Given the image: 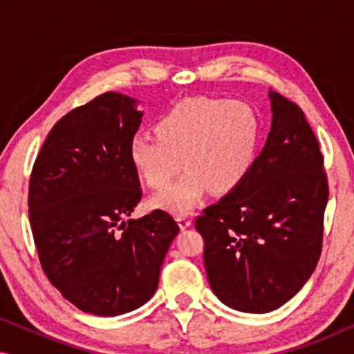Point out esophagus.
<instances>
[{"instance_id": "esophagus-1", "label": "esophagus", "mask_w": 354, "mask_h": 354, "mask_svg": "<svg viewBox=\"0 0 354 354\" xmlns=\"http://www.w3.org/2000/svg\"><path fill=\"white\" fill-rule=\"evenodd\" d=\"M177 222H178V227H180L182 230H185L192 225V219L188 216H177Z\"/></svg>"}]
</instances>
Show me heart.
<instances>
[{
	"label": "heart",
	"mask_w": 354,
	"mask_h": 354,
	"mask_svg": "<svg viewBox=\"0 0 354 354\" xmlns=\"http://www.w3.org/2000/svg\"><path fill=\"white\" fill-rule=\"evenodd\" d=\"M156 136L130 140L129 158L149 188H162L180 170L181 178L153 196L151 206L176 216L195 209L206 192L239 187L258 158L263 127L245 101L192 98L169 109L154 125Z\"/></svg>",
	"instance_id": "obj_1"
}]
</instances>
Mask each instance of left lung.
<instances>
[{
    "label": "left lung",
    "instance_id": "1",
    "mask_svg": "<svg viewBox=\"0 0 354 354\" xmlns=\"http://www.w3.org/2000/svg\"><path fill=\"white\" fill-rule=\"evenodd\" d=\"M272 125L248 176L195 221L206 275L222 303L263 314L297 295L322 248L328 183L304 113L269 91Z\"/></svg>",
    "mask_w": 354,
    "mask_h": 354
}]
</instances>
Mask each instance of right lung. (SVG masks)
I'll return each instance as SVG.
<instances>
[{
    "instance_id": "1",
    "label": "right lung",
    "mask_w": 354,
    "mask_h": 354,
    "mask_svg": "<svg viewBox=\"0 0 354 354\" xmlns=\"http://www.w3.org/2000/svg\"><path fill=\"white\" fill-rule=\"evenodd\" d=\"M142 118L127 95L96 96L57 120L32 169L28 219L41 268L67 301L95 316L147 303L178 234L166 211L130 219L142 188L129 145Z\"/></svg>"
}]
</instances>
